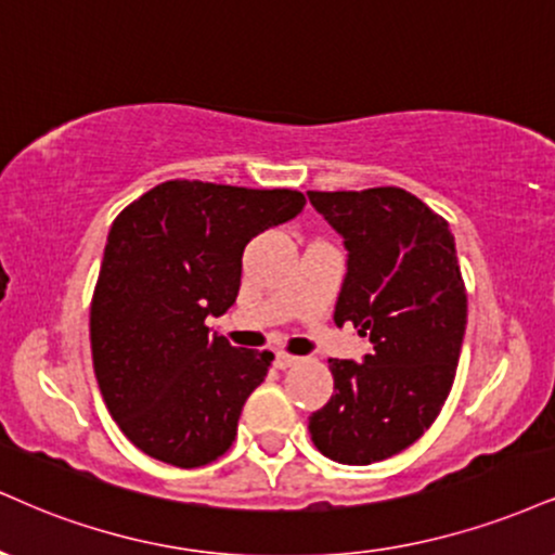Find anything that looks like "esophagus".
<instances>
[{
	"label": "esophagus",
	"instance_id": "obj_1",
	"mask_svg": "<svg viewBox=\"0 0 555 555\" xmlns=\"http://www.w3.org/2000/svg\"><path fill=\"white\" fill-rule=\"evenodd\" d=\"M297 362H299V357H292V353L279 351V353H276V362H273V364H276L279 370H286V366H295Z\"/></svg>",
	"mask_w": 555,
	"mask_h": 555
}]
</instances>
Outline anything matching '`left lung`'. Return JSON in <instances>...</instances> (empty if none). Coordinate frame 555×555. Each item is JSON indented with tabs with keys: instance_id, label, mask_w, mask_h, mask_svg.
<instances>
[{
	"instance_id": "obj_1",
	"label": "left lung",
	"mask_w": 555,
	"mask_h": 555,
	"mask_svg": "<svg viewBox=\"0 0 555 555\" xmlns=\"http://www.w3.org/2000/svg\"><path fill=\"white\" fill-rule=\"evenodd\" d=\"M307 196L349 250L333 320L372 344L362 364L328 359L336 392L310 416V437L336 463L370 465L416 442L455 383L468 323L455 237L396 185Z\"/></svg>"
}]
</instances>
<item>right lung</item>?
Here are the masks:
<instances>
[{"mask_svg":"<svg viewBox=\"0 0 555 555\" xmlns=\"http://www.w3.org/2000/svg\"><path fill=\"white\" fill-rule=\"evenodd\" d=\"M302 206L289 189L165 180L116 217L90 305L92 366L144 455L198 468L235 442L273 353L235 349L206 318L235 305L245 245Z\"/></svg>","mask_w":555,"mask_h":555,"instance_id":"add662e5","label":"right lung"}]
</instances>
